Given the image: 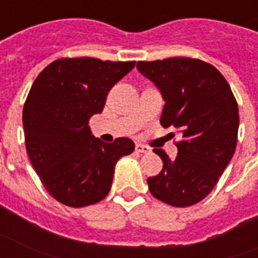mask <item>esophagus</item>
Wrapping results in <instances>:
<instances>
[{"mask_svg":"<svg viewBox=\"0 0 258 258\" xmlns=\"http://www.w3.org/2000/svg\"><path fill=\"white\" fill-rule=\"evenodd\" d=\"M135 150H136V152H142V154H147V152L151 151V150H150L147 146H144V144H136Z\"/></svg>","mask_w":258,"mask_h":258,"instance_id":"34e87169","label":"esophagus"}]
</instances>
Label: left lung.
Returning <instances> with one entry per match:
<instances>
[{"label": "left lung", "mask_w": 258, "mask_h": 258, "mask_svg": "<svg viewBox=\"0 0 258 258\" xmlns=\"http://www.w3.org/2000/svg\"><path fill=\"white\" fill-rule=\"evenodd\" d=\"M136 67L165 100L161 125L174 126L183 136L173 159L154 148L163 168L147 178L148 189L172 206L198 204L214 188L236 148L239 111L232 90L219 70L198 59L137 61Z\"/></svg>", "instance_id": "obj_1"}]
</instances>
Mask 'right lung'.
Segmentation results:
<instances>
[{
  "mask_svg": "<svg viewBox=\"0 0 258 258\" xmlns=\"http://www.w3.org/2000/svg\"><path fill=\"white\" fill-rule=\"evenodd\" d=\"M135 64L59 59L34 81L23 108L26 148L44 187L60 204L84 208L100 202L110 192L118 159L135 150L127 137L101 142L88 125Z\"/></svg>",
  "mask_w": 258,
  "mask_h": 258,
  "instance_id": "1",
  "label": "right lung"
}]
</instances>
